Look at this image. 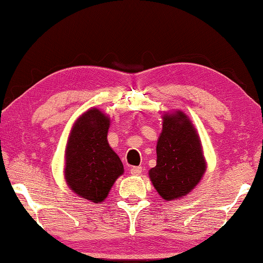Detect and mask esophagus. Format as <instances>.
Listing matches in <instances>:
<instances>
[{
	"instance_id": "obj_1",
	"label": "esophagus",
	"mask_w": 263,
	"mask_h": 263,
	"mask_svg": "<svg viewBox=\"0 0 263 263\" xmlns=\"http://www.w3.org/2000/svg\"><path fill=\"white\" fill-rule=\"evenodd\" d=\"M142 172V167L141 166H133L130 167V174L133 176H138Z\"/></svg>"
}]
</instances>
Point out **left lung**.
Listing matches in <instances>:
<instances>
[{"label":"left lung","mask_w":263,"mask_h":263,"mask_svg":"<svg viewBox=\"0 0 263 263\" xmlns=\"http://www.w3.org/2000/svg\"><path fill=\"white\" fill-rule=\"evenodd\" d=\"M206 171L202 146L192 121L182 111L165 114L157 142V165L148 172L164 200H177L197 185Z\"/></svg>","instance_id":"1"}]
</instances>
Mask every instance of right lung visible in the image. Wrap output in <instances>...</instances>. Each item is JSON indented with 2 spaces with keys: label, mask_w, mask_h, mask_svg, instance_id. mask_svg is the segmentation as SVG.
<instances>
[{
  "label": "right lung",
  "mask_w": 263,
  "mask_h": 263,
  "mask_svg": "<svg viewBox=\"0 0 263 263\" xmlns=\"http://www.w3.org/2000/svg\"><path fill=\"white\" fill-rule=\"evenodd\" d=\"M110 118L89 109L71 128L66 148L64 178L80 197L100 203L124 168L120 157L107 142Z\"/></svg>",
  "instance_id": "1"
}]
</instances>
